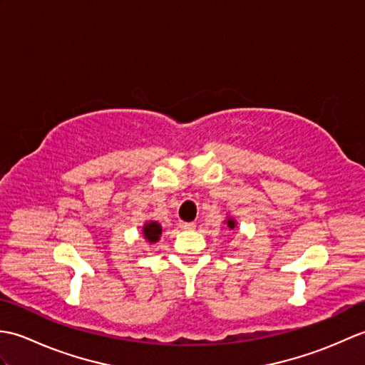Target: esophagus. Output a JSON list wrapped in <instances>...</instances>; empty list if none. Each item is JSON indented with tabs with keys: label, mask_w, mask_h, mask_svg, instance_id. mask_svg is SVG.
<instances>
[{
	"label": "esophagus",
	"mask_w": 365,
	"mask_h": 365,
	"mask_svg": "<svg viewBox=\"0 0 365 365\" xmlns=\"http://www.w3.org/2000/svg\"><path fill=\"white\" fill-rule=\"evenodd\" d=\"M196 227L195 222H180V229L183 230H192Z\"/></svg>",
	"instance_id": "obj_1"
}]
</instances>
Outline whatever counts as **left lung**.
<instances>
[{"label":"left lung","instance_id":"left-lung-1","mask_svg":"<svg viewBox=\"0 0 365 365\" xmlns=\"http://www.w3.org/2000/svg\"><path fill=\"white\" fill-rule=\"evenodd\" d=\"M224 222L227 224V227H229V229H234V227L237 226V221H235L234 218H227V221H224Z\"/></svg>","mask_w":365,"mask_h":365}]
</instances>
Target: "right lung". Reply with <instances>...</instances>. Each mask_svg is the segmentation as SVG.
I'll list each match as a JSON object with an SVG mask.
<instances>
[{
    "mask_svg": "<svg viewBox=\"0 0 365 365\" xmlns=\"http://www.w3.org/2000/svg\"><path fill=\"white\" fill-rule=\"evenodd\" d=\"M161 232H163V229L160 226V222H157V221L145 222L144 227H143L144 238L149 243H157L158 240H160V237H161Z\"/></svg>",
    "mask_w": 365,
    "mask_h": 365,
    "instance_id": "right-lung-1",
    "label": "right lung"
}]
</instances>
